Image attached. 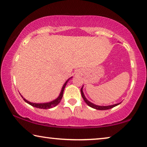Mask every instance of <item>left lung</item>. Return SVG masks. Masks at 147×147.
Listing matches in <instances>:
<instances>
[{
  "instance_id": "1",
  "label": "left lung",
  "mask_w": 147,
  "mask_h": 147,
  "mask_svg": "<svg viewBox=\"0 0 147 147\" xmlns=\"http://www.w3.org/2000/svg\"><path fill=\"white\" fill-rule=\"evenodd\" d=\"M83 88H84V85L82 86V88H81V94H82V98H84V101H85V102L88 104L89 106H90L91 108H94V109H98V110H106V109H111L113 108V107H115L117 106H118L119 104H120L121 102L117 103V104H112V105H109V106H98V105H96V104H94L93 103L91 102L90 101H89L88 99L86 98V97L84 95V92H83Z\"/></svg>"
}]
</instances>
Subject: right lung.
<instances>
[{"mask_svg":"<svg viewBox=\"0 0 147 147\" xmlns=\"http://www.w3.org/2000/svg\"><path fill=\"white\" fill-rule=\"evenodd\" d=\"M73 78V76H71V78H69L67 80L65 84H63V87H62L61 88V90L60 93H59V96L57 97L56 99H54V100H52L51 102H44V103H35V102H30L28 100H27L26 99L24 98L23 96L21 95V96H22V98H23V100L26 102V103H28L30 105L32 106L33 107H35V108H38L39 109H50V108H54V107L56 106L60 102V101L61 100L62 97H63V91H64V89L65 88V86L67 85V84L68 82L69 81V80Z\"/></svg>","mask_w":147,"mask_h":147,"instance_id":"1","label":"right lung"}]
</instances>
